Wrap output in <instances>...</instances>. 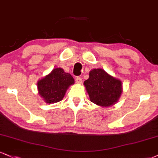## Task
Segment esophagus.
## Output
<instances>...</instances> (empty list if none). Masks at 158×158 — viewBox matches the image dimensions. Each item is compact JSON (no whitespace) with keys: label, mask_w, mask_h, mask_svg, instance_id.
Returning a JSON list of instances; mask_svg holds the SVG:
<instances>
[{"label":"esophagus","mask_w":158,"mask_h":158,"mask_svg":"<svg viewBox=\"0 0 158 158\" xmlns=\"http://www.w3.org/2000/svg\"><path fill=\"white\" fill-rule=\"evenodd\" d=\"M75 82L77 83H82V78L81 77H75Z\"/></svg>","instance_id":"esophagus-1"}]
</instances>
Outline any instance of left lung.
Instances as JSON below:
<instances>
[{
    "label": "left lung",
    "instance_id": "1",
    "mask_svg": "<svg viewBox=\"0 0 158 158\" xmlns=\"http://www.w3.org/2000/svg\"><path fill=\"white\" fill-rule=\"evenodd\" d=\"M84 85L91 102L102 107L110 106L117 102L122 91L119 80L109 75L102 69L91 70Z\"/></svg>",
    "mask_w": 158,
    "mask_h": 158
}]
</instances>
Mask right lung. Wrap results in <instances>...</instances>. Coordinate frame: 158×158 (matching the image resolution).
I'll return each mask as SVG.
<instances>
[{
	"label": "right lung",
	"instance_id": "add662e5",
	"mask_svg": "<svg viewBox=\"0 0 158 158\" xmlns=\"http://www.w3.org/2000/svg\"><path fill=\"white\" fill-rule=\"evenodd\" d=\"M73 83V76L61 68H56L39 81V93L46 102L55 103L63 99L68 87Z\"/></svg>",
	"mask_w": 158,
	"mask_h": 158
}]
</instances>
